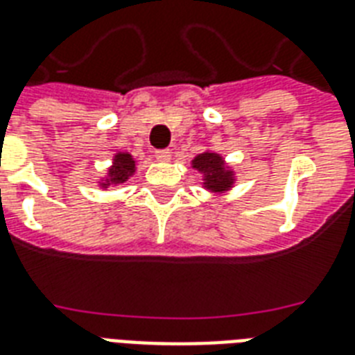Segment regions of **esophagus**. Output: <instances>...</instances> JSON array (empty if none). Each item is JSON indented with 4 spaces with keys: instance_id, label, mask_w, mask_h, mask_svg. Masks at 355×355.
<instances>
[{
    "instance_id": "1",
    "label": "esophagus",
    "mask_w": 355,
    "mask_h": 355,
    "mask_svg": "<svg viewBox=\"0 0 355 355\" xmlns=\"http://www.w3.org/2000/svg\"><path fill=\"white\" fill-rule=\"evenodd\" d=\"M155 158L160 162H169L171 160V150L169 149H158L155 150Z\"/></svg>"
}]
</instances>
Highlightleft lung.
Returning a JSON list of instances; mask_svg holds the SVG:
<instances>
[{
    "instance_id": "obj_1",
    "label": "left lung",
    "mask_w": 355,
    "mask_h": 355,
    "mask_svg": "<svg viewBox=\"0 0 355 355\" xmlns=\"http://www.w3.org/2000/svg\"><path fill=\"white\" fill-rule=\"evenodd\" d=\"M193 167L206 173L205 186L211 191H225L232 186V171H228L223 158L216 153H205L193 160Z\"/></svg>"
}]
</instances>
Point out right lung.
<instances>
[{"mask_svg": "<svg viewBox=\"0 0 355 355\" xmlns=\"http://www.w3.org/2000/svg\"><path fill=\"white\" fill-rule=\"evenodd\" d=\"M134 173V160L132 156L127 155V153H119L114 158V166L110 169V175L107 178V184H103V186H108L110 182L119 184L125 182L130 175Z\"/></svg>", "mask_w": 355, "mask_h": 355, "instance_id": "right-lung-1", "label": "right lung"}]
</instances>
